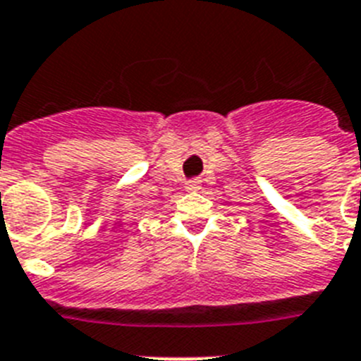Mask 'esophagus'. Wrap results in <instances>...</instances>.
Here are the masks:
<instances>
[{
  "instance_id": "obj_1",
  "label": "esophagus",
  "mask_w": 361,
  "mask_h": 361,
  "mask_svg": "<svg viewBox=\"0 0 361 361\" xmlns=\"http://www.w3.org/2000/svg\"><path fill=\"white\" fill-rule=\"evenodd\" d=\"M200 187H202V180H198V178H192L185 183V189L189 192H196V190H200Z\"/></svg>"
}]
</instances>
